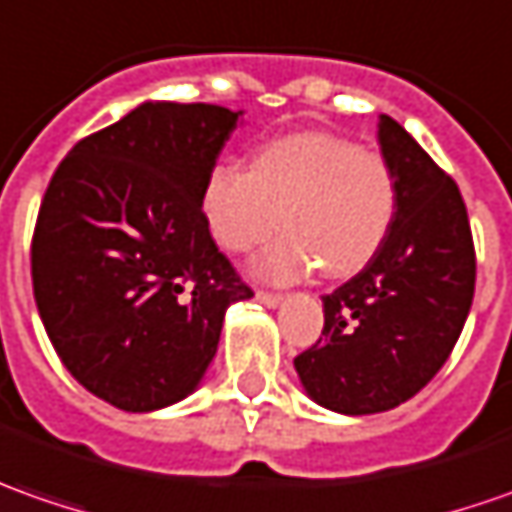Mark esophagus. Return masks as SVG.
<instances>
[{"label": "esophagus", "instance_id": "esophagus-1", "mask_svg": "<svg viewBox=\"0 0 512 512\" xmlns=\"http://www.w3.org/2000/svg\"><path fill=\"white\" fill-rule=\"evenodd\" d=\"M257 300H260V303H263V306H269V309H274V306H280V303H283V294H280V291H257L255 294Z\"/></svg>", "mask_w": 512, "mask_h": 512}]
</instances>
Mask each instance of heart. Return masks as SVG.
I'll use <instances>...</instances> for the list:
<instances>
[{"label":"heart","mask_w":512,"mask_h":512,"mask_svg":"<svg viewBox=\"0 0 512 512\" xmlns=\"http://www.w3.org/2000/svg\"><path fill=\"white\" fill-rule=\"evenodd\" d=\"M203 221L215 243L243 255L283 226L255 260L266 280L314 266L348 277L377 255L397 215V178L379 152L334 133H291L263 144L252 167L218 164L203 184Z\"/></svg>","instance_id":"1"}]
</instances>
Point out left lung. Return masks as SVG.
<instances>
[{
  "instance_id": "left-lung-1",
  "label": "left lung",
  "mask_w": 512,
  "mask_h": 512,
  "mask_svg": "<svg viewBox=\"0 0 512 512\" xmlns=\"http://www.w3.org/2000/svg\"><path fill=\"white\" fill-rule=\"evenodd\" d=\"M379 150L397 178V215L360 274L323 297V334L294 357L306 394L348 416L391 411L445 365L465 328L476 252L459 186L394 118Z\"/></svg>"
}]
</instances>
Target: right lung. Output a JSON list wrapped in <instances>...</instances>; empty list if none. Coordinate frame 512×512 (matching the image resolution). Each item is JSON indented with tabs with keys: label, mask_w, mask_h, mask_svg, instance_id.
Returning a JSON list of instances; mask_svg holds the SVG:
<instances>
[{
	"label": "right lung",
	"mask_w": 512,
	"mask_h": 512,
	"mask_svg": "<svg viewBox=\"0 0 512 512\" xmlns=\"http://www.w3.org/2000/svg\"><path fill=\"white\" fill-rule=\"evenodd\" d=\"M240 115L147 101L81 138L50 178L30 246L39 317L64 368L121 411L189 397L226 309L252 297L201 206Z\"/></svg>",
	"instance_id": "add662e5"
}]
</instances>
